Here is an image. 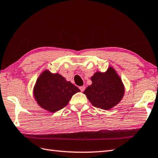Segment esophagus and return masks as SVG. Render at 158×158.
Here are the masks:
<instances>
[{"instance_id":"esophagus-1","label":"esophagus","mask_w":158,"mask_h":158,"mask_svg":"<svg viewBox=\"0 0 158 158\" xmlns=\"http://www.w3.org/2000/svg\"><path fill=\"white\" fill-rule=\"evenodd\" d=\"M79 89H80V91H81L82 92V91H85V86H81V87H79Z\"/></svg>"}]
</instances>
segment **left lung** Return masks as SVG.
Listing matches in <instances>:
<instances>
[{"label":"left lung","mask_w":158,"mask_h":158,"mask_svg":"<svg viewBox=\"0 0 158 158\" xmlns=\"http://www.w3.org/2000/svg\"><path fill=\"white\" fill-rule=\"evenodd\" d=\"M91 80L92 84L86 88L83 94L93 106L109 110L123 98L125 92L124 85L113 67H109L105 72L94 73Z\"/></svg>","instance_id":"8db88e82"}]
</instances>
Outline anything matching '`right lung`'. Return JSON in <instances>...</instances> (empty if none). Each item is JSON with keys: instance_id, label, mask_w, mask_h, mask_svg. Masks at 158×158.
Wrapping results in <instances>:
<instances>
[{"instance_id": "add662e5", "label": "right lung", "mask_w": 158, "mask_h": 158, "mask_svg": "<svg viewBox=\"0 0 158 158\" xmlns=\"http://www.w3.org/2000/svg\"><path fill=\"white\" fill-rule=\"evenodd\" d=\"M80 89L67 81L58 73H53L44 69L37 78L33 94L35 100L41 108L53 113L67 105L74 94Z\"/></svg>"}]
</instances>
